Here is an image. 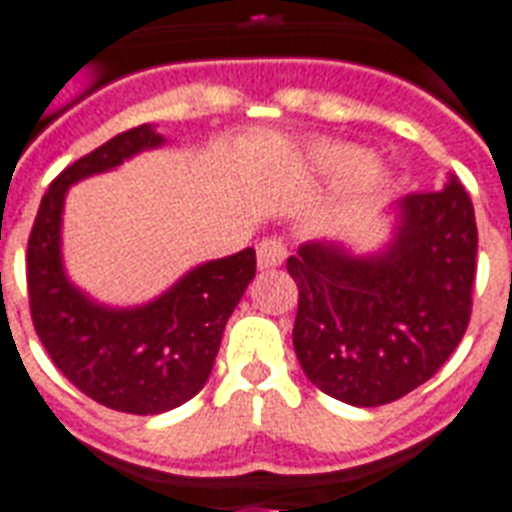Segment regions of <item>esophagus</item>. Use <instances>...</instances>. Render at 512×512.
Returning <instances> with one entry per match:
<instances>
[{"label":"esophagus","instance_id":"1","mask_svg":"<svg viewBox=\"0 0 512 512\" xmlns=\"http://www.w3.org/2000/svg\"><path fill=\"white\" fill-rule=\"evenodd\" d=\"M287 257V241L282 236H268L257 244V265L260 268H276V265L284 263Z\"/></svg>","mask_w":512,"mask_h":512}]
</instances>
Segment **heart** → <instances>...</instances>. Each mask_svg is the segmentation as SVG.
I'll return each instance as SVG.
<instances>
[{
  "instance_id": "heart-1",
  "label": "heart",
  "mask_w": 512,
  "mask_h": 512,
  "mask_svg": "<svg viewBox=\"0 0 512 512\" xmlns=\"http://www.w3.org/2000/svg\"><path fill=\"white\" fill-rule=\"evenodd\" d=\"M317 166L322 171L338 174V177H354V174H360L365 187L384 185L381 171L365 169V152L354 150L349 144H325V147H319Z\"/></svg>"
}]
</instances>
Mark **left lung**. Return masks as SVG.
I'll return each mask as SVG.
<instances>
[{"mask_svg": "<svg viewBox=\"0 0 512 512\" xmlns=\"http://www.w3.org/2000/svg\"><path fill=\"white\" fill-rule=\"evenodd\" d=\"M381 255L303 244L287 260L298 284L292 346L308 381L357 408L395 403L435 376L473 314V201L456 179L400 201Z\"/></svg>", "mask_w": 512, "mask_h": 512, "instance_id": "left-lung-1", "label": "left lung"}]
</instances>
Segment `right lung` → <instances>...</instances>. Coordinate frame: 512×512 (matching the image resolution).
<instances>
[{"label": "right lung", "mask_w": 512, "mask_h": 512, "mask_svg": "<svg viewBox=\"0 0 512 512\" xmlns=\"http://www.w3.org/2000/svg\"><path fill=\"white\" fill-rule=\"evenodd\" d=\"M163 142L152 126L128 128L66 166L42 195L26 249L31 322L61 373L112 411L152 416L187 403L212 373L222 330L255 279V249L193 268L142 308H104L66 282L61 209L69 185Z\"/></svg>", "instance_id": "1"}]
</instances>
